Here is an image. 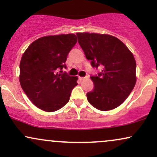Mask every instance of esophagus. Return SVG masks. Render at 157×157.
<instances>
[{"label": "esophagus", "mask_w": 157, "mask_h": 157, "mask_svg": "<svg viewBox=\"0 0 157 157\" xmlns=\"http://www.w3.org/2000/svg\"><path fill=\"white\" fill-rule=\"evenodd\" d=\"M88 77H79V79H80V80H83L85 79H87Z\"/></svg>", "instance_id": "1"}]
</instances>
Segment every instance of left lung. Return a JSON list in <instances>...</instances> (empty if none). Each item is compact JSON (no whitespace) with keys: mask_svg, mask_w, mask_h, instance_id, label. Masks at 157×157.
<instances>
[{"mask_svg":"<svg viewBox=\"0 0 157 157\" xmlns=\"http://www.w3.org/2000/svg\"><path fill=\"white\" fill-rule=\"evenodd\" d=\"M78 43L92 67L101 66V72L91 76L94 89L88 92V101L100 111L120 106L136 84V61L121 40L109 35L77 33Z\"/></svg>","mask_w":157,"mask_h":157,"instance_id":"8db88e82","label":"left lung"}]
</instances>
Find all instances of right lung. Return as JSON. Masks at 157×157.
I'll use <instances>...</instances> for the list:
<instances>
[{"label": "right lung", "mask_w": 157, "mask_h": 157, "mask_svg": "<svg viewBox=\"0 0 157 157\" xmlns=\"http://www.w3.org/2000/svg\"><path fill=\"white\" fill-rule=\"evenodd\" d=\"M74 34L49 35L29 45L20 63V83L31 102L53 112L68 102L78 77L63 72L67 56L77 44Z\"/></svg>", "instance_id": "right-lung-1"}]
</instances>
